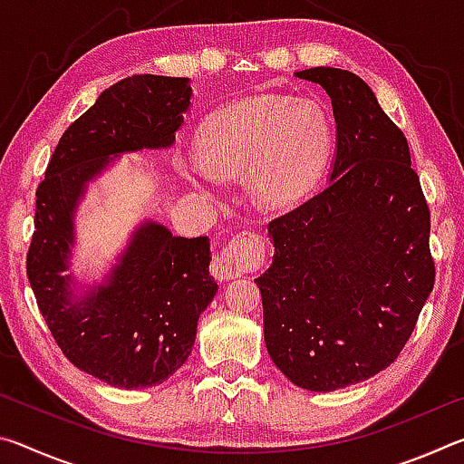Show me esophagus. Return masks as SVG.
<instances>
[{
  "label": "esophagus",
  "mask_w": 464,
  "mask_h": 464,
  "mask_svg": "<svg viewBox=\"0 0 464 464\" xmlns=\"http://www.w3.org/2000/svg\"><path fill=\"white\" fill-rule=\"evenodd\" d=\"M266 246L264 239L256 233H241L225 246L221 254H217L210 262V272L218 280H231L241 272L256 268L264 262Z\"/></svg>",
  "instance_id": "obj_1"
}]
</instances>
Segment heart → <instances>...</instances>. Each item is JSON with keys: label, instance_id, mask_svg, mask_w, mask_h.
I'll use <instances>...</instances> for the list:
<instances>
[{"label": "heart", "instance_id": "heart-1", "mask_svg": "<svg viewBox=\"0 0 464 464\" xmlns=\"http://www.w3.org/2000/svg\"><path fill=\"white\" fill-rule=\"evenodd\" d=\"M332 147V122L315 100L264 96L210 114L196 129L198 163L179 161L188 182L204 174L233 176L266 207L293 204L317 182Z\"/></svg>", "mask_w": 464, "mask_h": 464}]
</instances>
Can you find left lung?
<instances>
[{"label": "left lung", "instance_id": "obj_1", "mask_svg": "<svg viewBox=\"0 0 464 464\" xmlns=\"http://www.w3.org/2000/svg\"><path fill=\"white\" fill-rule=\"evenodd\" d=\"M332 98L335 157L324 192L268 225L272 266L256 285L272 362L329 392L395 362L434 288L430 210L407 139L358 75L295 73Z\"/></svg>", "mask_w": 464, "mask_h": 464}]
</instances>
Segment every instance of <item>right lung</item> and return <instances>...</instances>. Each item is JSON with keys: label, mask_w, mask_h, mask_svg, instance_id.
<instances>
[{"label": "right lung", "mask_w": 464, "mask_h": 464, "mask_svg": "<svg viewBox=\"0 0 464 464\" xmlns=\"http://www.w3.org/2000/svg\"><path fill=\"white\" fill-rule=\"evenodd\" d=\"M190 98L188 77L114 83L63 132L36 190L26 272L38 309L69 362L112 387H155L190 356L200 313L218 290L210 241L176 237L145 218L102 282L85 285L67 274L75 213L90 182L121 155L174 145Z\"/></svg>", "instance_id": "add662e5"}]
</instances>
